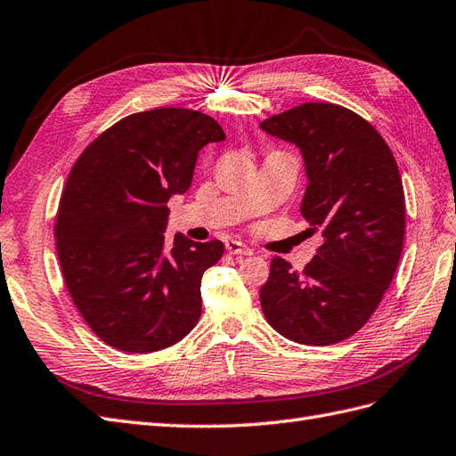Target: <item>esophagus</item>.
Segmentation results:
<instances>
[{"label":"esophagus","mask_w":456,"mask_h":456,"mask_svg":"<svg viewBox=\"0 0 456 456\" xmlns=\"http://www.w3.org/2000/svg\"><path fill=\"white\" fill-rule=\"evenodd\" d=\"M225 246H227V250L231 254H235V256H252V250L244 242H240V240L231 239V240L225 242Z\"/></svg>","instance_id":"obj_1"}]
</instances>
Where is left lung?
I'll use <instances>...</instances> for the list:
<instances>
[{
	"label": "left lung",
	"instance_id": "left-lung-1",
	"mask_svg": "<svg viewBox=\"0 0 456 456\" xmlns=\"http://www.w3.org/2000/svg\"><path fill=\"white\" fill-rule=\"evenodd\" d=\"M300 149L307 187L300 212L322 244L305 269L271 262L259 290L267 322L305 346L346 340L392 282L405 239V194L392 151L359 114L304 102L259 124Z\"/></svg>",
	"mask_w": 456,
	"mask_h": 456
}]
</instances>
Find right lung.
Wrapping results in <instances>:
<instances>
[{
	"label": "right lung",
	"mask_w": 456,
	"mask_h": 456,
	"mask_svg": "<svg viewBox=\"0 0 456 456\" xmlns=\"http://www.w3.org/2000/svg\"><path fill=\"white\" fill-rule=\"evenodd\" d=\"M224 139L202 112L154 109L114 124L74 164L57 252L74 305L105 344L151 354L199 322L202 275L225 246L181 232L166 246L167 200L189 191L199 151Z\"/></svg>",
	"instance_id": "right-lung-1"
}]
</instances>
